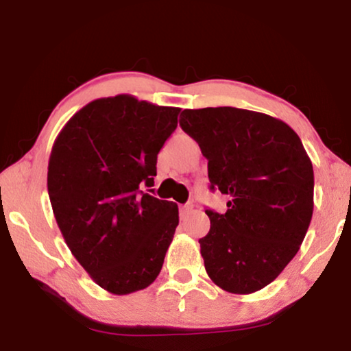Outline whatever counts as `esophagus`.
<instances>
[{
	"instance_id": "obj_1",
	"label": "esophagus",
	"mask_w": 351,
	"mask_h": 351,
	"mask_svg": "<svg viewBox=\"0 0 351 351\" xmlns=\"http://www.w3.org/2000/svg\"><path fill=\"white\" fill-rule=\"evenodd\" d=\"M193 213V203H186L180 208V215L182 217H189V215Z\"/></svg>"
}]
</instances>
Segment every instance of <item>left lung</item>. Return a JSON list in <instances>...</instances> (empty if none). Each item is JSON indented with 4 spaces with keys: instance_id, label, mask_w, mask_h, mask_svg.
Here are the masks:
<instances>
[{
    "instance_id": "left-lung-1",
    "label": "left lung",
    "mask_w": 351,
    "mask_h": 351,
    "mask_svg": "<svg viewBox=\"0 0 351 351\" xmlns=\"http://www.w3.org/2000/svg\"><path fill=\"white\" fill-rule=\"evenodd\" d=\"M180 126L208 160L210 190L230 198L227 213L206 209V271L232 294L261 291L294 258L313 215V166L300 137L281 119L233 107L184 110Z\"/></svg>"
}]
</instances>
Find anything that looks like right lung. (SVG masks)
Listing matches in <instances>:
<instances>
[{"mask_svg":"<svg viewBox=\"0 0 351 351\" xmlns=\"http://www.w3.org/2000/svg\"><path fill=\"white\" fill-rule=\"evenodd\" d=\"M180 108L134 95L89 102L57 136L47 191L66 246L89 276L117 295L145 289L160 275L179 225L172 201L143 193Z\"/></svg>","mask_w":351,"mask_h":351,"instance_id":"add662e5","label":"right lung"}]
</instances>
